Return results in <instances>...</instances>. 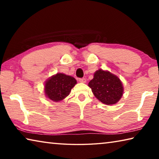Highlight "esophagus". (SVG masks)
I'll use <instances>...</instances> for the list:
<instances>
[{
	"instance_id": "obj_1",
	"label": "esophagus",
	"mask_w": 159,
	"mask_h": 159,
	"mask_svg": "<svg viewBox=\"0 0 159 159\" xmlns=\"http://www.w3.org/2000/svg\"><path fill=\"white\" fill-rule=\"evenodd\" d=\"M79 80L80 83H86V79H85V78H83V79H79Z\"/></svg>"
}]
</instances>
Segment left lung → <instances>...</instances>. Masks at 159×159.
<instances>
[{"mask_svg": "<svg viewBox=\"0 0 159 159\" xmlns=\"http://www.w3.org/2000/svg\"><path fill=\"white\" fill-rule=\"evenodd\" d=\"M88 86L95 98L107 105L116 104L123 93V86L119 78L102 69L95 71Z\"/></svg>", "mask_w": 159, "mask_h": 159, "instance_id": "1", "label": "left lung"}]
</instances>
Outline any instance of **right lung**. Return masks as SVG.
I'll use <instances>...</instances> for the list:
<instances>
[{
	"label": "right lung",
	"instance_id": "add662e5",
	"mask_svg": "<svg viewBox=\"0 0 159 159\" xmlns=\"http://www.w3.org/2000/svg\"><path fill=\"white\" fill-rule=\"evenodd\" d=\"M76 80L68 75L58 73L51 76L45 83V94L53 102H60L69 95Z\"/></svg>",
	"mask_w": 159,
	"mask_h": 159
}]
</instances>
